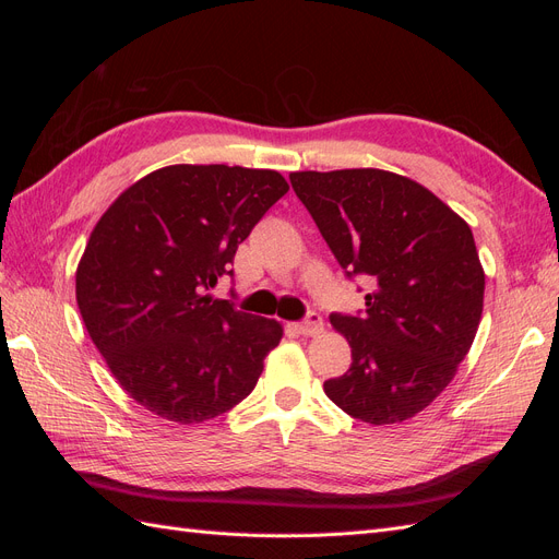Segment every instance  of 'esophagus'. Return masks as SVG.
<instances>
[{"label":"esophagus","mask_w":559,"mask_h":559,"mask_svg":"<svg viewBox=\"0 0 559 559\" xmlns=\"http://www.w3.org/2000/svg\"><path fill=\"white\" fill-rule=\"evenodd\" d=\"M321 331H324V319H321L317 312H310L298 324V333H302V335H319Z\"/></svg>","instance_id":"1"}]
</instances>
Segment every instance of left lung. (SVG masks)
Listing matches in <instances>:
<instances>
[{"instance_id":"left-lung-1","label":"left lung","mask_w":559,"mask_h":559,"mask_svg":"<svg viewBox=\"0 0 559 559\" xmlns=\"http://www.w3.org/2000/svg\"><path fill=\"white\" fill-rule=\"evenodd\" d=\"M289 179L347 277L376 282L364 314H331L352 364L324 382L326 396L376 427L415 417L450 384L480 324L485 273L468 224L421 183L386 170Z\"/></svg>"}]
</instances>
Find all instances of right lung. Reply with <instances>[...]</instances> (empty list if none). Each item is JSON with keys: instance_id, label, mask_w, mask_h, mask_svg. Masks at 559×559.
Segmentation results:
<instances>
[{"instance_id": "right-lung-1", "label": "right lung", "mask_w": 559, "mask_h": 559, "mask_svg": "<svg viewBox=\"0 0 559 559\" xmlns=\"http://www.w3.org/2000/svg\"><path fill=\"white\" fill-rule=\"evenodd\" d=\"M286 191L275 170L170 165L134 181L93 228L76 267L79 310L118 384L146 411L198 425L257 386L282 324L210 292Z\"/></svg>"}]
</instances>
